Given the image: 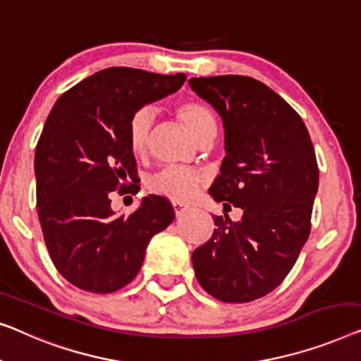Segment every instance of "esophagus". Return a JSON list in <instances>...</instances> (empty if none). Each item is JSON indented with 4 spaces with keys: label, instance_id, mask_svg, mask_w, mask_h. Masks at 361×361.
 I'll list each match as a JSON object with an SVG mask.
<instances>
[{
    "label": "esophagus",
    "instance_id": "esophagus-1",
    "mask_svg": "<svg viewBox=\"0 0 361 361\" xmlns=\"http://www.w3.org/2000/svg\"><path fill=\"white\" fill-rule=\"evenodd\" d=\"M171 204H173V209H175V214L176 216H181L183 212L190 209V206L185 204V202H180V201H173V202H171Z\"/></svg>",
    "mask_w": 361,
    "mask_h": 361
}]
</instances>
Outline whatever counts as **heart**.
<instances>
[{"instance_id":"b5f03b06","label":"heart","mask_w":361,"mask_h":361,"mask_svg":"<svg viewBox=\"0 0 361 361\" xmlns=\"http://www.w3.org/2000/svg\"><path fill=\"white\" fill-rule=\"evenodd\" d=\"M175 113L197 140L207 132L216 130L214 114L209 106L200 99L180 101ZM154 123V114L149 109H140L132 116L128 139L130 152L135 157H145L149 152ZM202 183H204V175L201 171L186 169V166H170L152 176L149 188L157 195L169 197V200L186 201L196 195Z\"/></svg>"}]
</instances>
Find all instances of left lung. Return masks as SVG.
Returning a JSON list of instances; mask_svg holds the SVG:
<instances>
[{
	"instance_id": "8db88e82",
	"label": "left lung",
	"mask_w": 361,
	"mask_h": 361,
	"mask_svg": "<svg viewBox=\"0 0 361 361\" xmlns=\"http://www.w3.org/2000/svg\"><path fill=\"white\" fill-rule=\"evenodd\" d=\"M219 113L226 159L209 195L240 207L216 216L212 237L192 252L204 291L222 302H250L280 284L311 232L319 169L301 116L262 81L242 75L188 81Z\"/></svg>"
}]
</instances>
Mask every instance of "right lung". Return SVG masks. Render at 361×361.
Masks as SVG:
<instances>
[{
    "mask_svg": "<svg viewBox=\"0 0 361 361\" xmlns=\"http://www.w3.org/2000/svg\"><path fill=\"white\" fill-rule=\"evenodd\" d=\"M186 75L111 67L81 80L54 104L35 147L37 214L45 245L65 280L108 294L134 280L155 233L175 219L165 197L150 195L130 216H116L114 191L134 192L129 123L142 106L165 98Z\"/></svg>",
    "mask_w": 361,
    "mask_h": 361,
    "instance_id": "1",
    "label": "right lung"
}]
</instances>
